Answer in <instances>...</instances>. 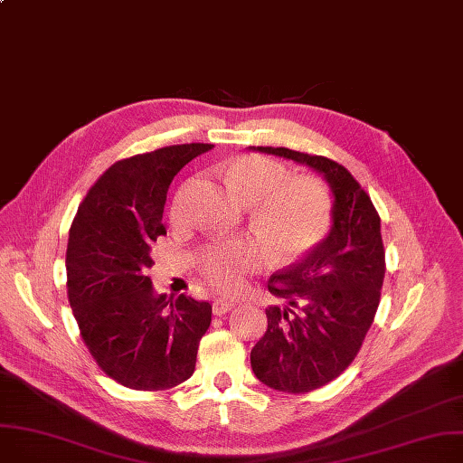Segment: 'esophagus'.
<instances>
[{
    "instance_id": "esophagus-1",
    "label": "esophagus",
    "mask_w": 463,
    "mask_h": 463,
    "mask_svg": "<svg viewBox=\"0 0 463 463\" xmlns=\"http://www.w3.org/2000/svg\"><path fill=\"white\" fill-rule=\"evenodd\" d=\"M232 308H234L232 300H215L213 307H212V310H213L215 316H223V314H227L229 310H232Z\"/></svg>"
}]
</instances>
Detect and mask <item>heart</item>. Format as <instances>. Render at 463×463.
Wrapping results in <instances>:
<instances>
[{
    "instance_id": "b5f03b06",
    "label": "heart",
    "mask_w": 463,
    "mask_h": 463,
    "mask_svg": "<svg viewBox=\"0 0 463 463\" xmlns=\"http://www.w3.org/2000/svg\"><path fill=\"white\" fill-rule=\"evenodd\" d=\"M229 191L251 208L257 234L278 259H293L314 248L331 225V198L314 177H289L288 168L260 155H240L221 170ZM184 194H177L174 215H182ZM259 263L251 242L217 244L204 251L200 265L213 286L236 291Z\"/></svg>"
}]
</instances>
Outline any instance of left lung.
Wrapping results in <instances>:
<instances>
[{
    "instance_id": "obj_1",
    "label": "left lung",
    "mask_w": 463,
    "mask_h": 463,
    "mask_svg": "<svg viewBox=\"0 0 463 463\" xmlns=\"http://www.w3.org/2000/svg\"><path fill=\"white\" fill-rule=\"evenodd\" d=\"M319 172L333 193L329 234L298 263L270 276L269 327L251 350L255 376L272 390L307 393L355 359L380 303L386 253L380 217L354 175L335 160L288 147H251Z\"/></svg>"
}]
</instances>
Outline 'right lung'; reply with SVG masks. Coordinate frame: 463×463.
Instances as JSON below:
<instances>
[{"label": "right lung", "mask_w": 463, "mask_h": 463, "mask_svg": "<svg viewBox=\"0 0 463 463\" xmlns=\"http://www.w3.org/2000/svg\"><path fill=\"white\" fill-rule=\"evenodd\" d=\"M212 144L168 146L117 160L89 189L70 229L68 298L98 367L132 390L156 392L194 373L212 305L155 295L151 246L175 174ZM171 307H168L167 305Z\"/></svg>", "instance_id": "obj_1"}]
</instances>
